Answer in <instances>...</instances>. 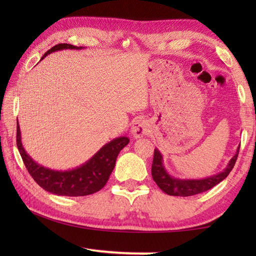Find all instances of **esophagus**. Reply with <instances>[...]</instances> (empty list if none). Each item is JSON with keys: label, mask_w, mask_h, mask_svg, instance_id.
<instances>
[{"label": "esophagus", "mask_w": 256, "mask_h": 256, "mask_svg": "<svg viewBox=\"0 0 256 256\" xmlns=\"http://www.w3.org/2000/svg\"><path fill=\"white\" fill-rule=\"evenodd\" d=\"M132 136L136 138H140L149 133V125L144 120H136L131 128Z\"/></svg>", "instance_id": "obj_1"}]
</instances>
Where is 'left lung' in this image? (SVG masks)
<instances>
[{"mask_svg": "<svg viewBox=\"0 0 256 256\" xmlns=\"http://www.w3.org/2000/svg\"><path fill=\"white\" fill-rule=\"evenodd\" d=\"M238 151L240 146L236 150V154L234 157L229 160L226 168L222 172H218L206 178H196V180H188V178H177L175 176H172L167 172L164 164V158L160 151L156 148L154 154L152 167H151V175H152L154 180L157 183L159 188L164 190V193L170 194L174 196H190L196 194L206 192L219 184L220 182L224 180L229 175V172L235 166L237 160Z\"/></svg>", "mask_w": 256, "mask_h": 256, "instance_id": "8db88e82", "label": "left lung"}]
</instances>
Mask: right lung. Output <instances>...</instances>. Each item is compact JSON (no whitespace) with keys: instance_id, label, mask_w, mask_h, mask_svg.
<instances>
[{"instance_id":"obj_1","label":"right lung","mask_w":256,"mask_h":256,"mask_svg":"<svg viewBox=\"0 0 256 256\" xmlns=\"http://www.w3.org/2000/svg\"><path fill=\"white\" fill-rule=\"evenodd\" d=\"M70 44H58L52 47L42 55L44 60L47 55L63 50H82ZM130 142L128 136L112 138L102 146L92 158L84 164L68 170H50L42 166L30 157L24 150L21 141V131L19 123L16 124V146L22 158L24 166L34 180L47 192L64 196H84L100 190L107 183L110 175L115 167L116 158L125 146Z\"/></svg>"}]
</instances>
